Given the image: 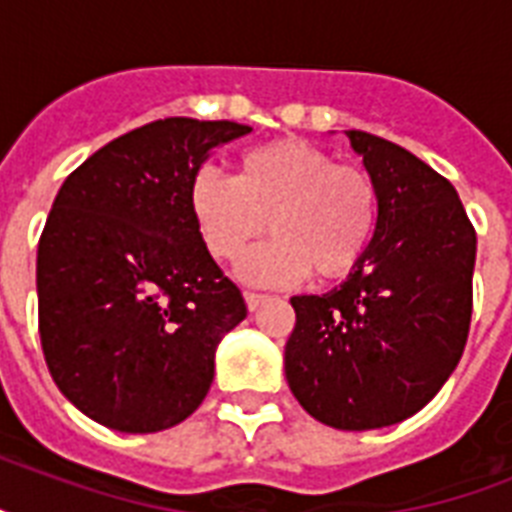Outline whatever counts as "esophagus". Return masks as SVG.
Returning a JSON list of instances; mask_svg holds the SVG:
<instances>
[{
	"mask_svg": "<svg viewBox=\"0 0 512 512\" xmlns=\"http://www.w3.org/2000/svg\"><path fill=\"white\" fill-rule=\"evenodd\" d=\"M244 300H247L249 311H257V308H260V305H263L268 297L257 295V292H244Z\"/></svg>",
	"mask_w": 512,
	"mask_h": 512,
	"instance_id": "34e87169",
	"label": "esophagus"
}]
</instances>
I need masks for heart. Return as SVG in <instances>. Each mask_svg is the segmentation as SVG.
<instances>
[{"label": "heart", "instance_id": "1", "mask_svg": "<svg viewBox=\"0 0 512 512\" xmlns=\"http://www.w3.org/2000/svg\"><path fill=\"white\" fill-rule=\"evenodd\" d=\"M201 241L217 260H236L265 231L239 276L257 287H287L308 273L340 279L361 260L377 220L372 177L337 164L303 138H276L247 148L236 177L201 170L188 188Z\"/></svg>", "mask_w": 512, "mask_h": 512}]
</instances>
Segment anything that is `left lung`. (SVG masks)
Returning a JSON list of instances; mask_svg holds the SVG:
<instances>
[{
	"mask_svg": "<svg viewBox=\"0 0 512 512\" xmlns=\"http://www.w3.org/2000/svg\"><path fill=\"white\" fill-rule=\"evenodd\" d=\"M345 135L372 177L377 223L340 287L292 297L284 374L319 422L374 430L420 412L460 364L476 231L446 177L390 140Z\"/></svg>",
	"mask_w": 512,
	"mask_h": 512,
	"instance_id": "8db88e82",
	"label": "left lung"
}]
</instances>
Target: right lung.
Returning <instances> with one entry per match:
<instances>
[{
	"label": "right lung",
	"mask_w": 512,
	"mask_h": 512,
	"mask_svg": "<svg viewBox=\"0 0 512 512\" xmlns=\"http://www.w3.org/2000/svg\"><path fill=\"white\" fill-rule=\"evenodd\" d=\"M252 132L159 119L111 140L60 185L36 252L39 337L60 393L119 433L191 417L247 305L209 255L188 188L209 151Z\"/></svg>",
	"instance_id": "1"
}]
</instances>
